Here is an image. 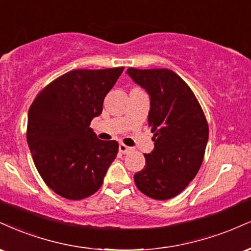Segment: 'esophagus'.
Segmentation results:
<instances>
[{
	"instance_id": "obj_1",
	"label": "esophagus",
	"mask_w": 251,
	"mask_h": 251,
	"mask_svg": "<svg viewBox=\"0 0 251 251\" xmlns=\"http://www.w3.org/2000/svg\"><path fill=\"white\" fill-rule=\"evenodd\" d=\"M131 151H132L131 147L126 146V145H124V144H120L119 145V152L120 153H124V154H126V153L131 152Z\"/></svg>"
}]
</instances>
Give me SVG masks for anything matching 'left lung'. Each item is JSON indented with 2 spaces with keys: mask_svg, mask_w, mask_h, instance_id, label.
<instances>
[{
  "mask_svg": "<svg viewBox=\"0 0 251 251\" xmlns=\"http://www.w3.org/2000/svg\"><path fill=\"white\" fill-rule=\"evenodd\" d=\"M126 74L149 93V126L154 150L145 154L134 182L145 195L168 200L180 194L200 170L208 124L198 99L183 79L168 69L128 68Z\"/></svg>",
  "mask_w": 251,
  "mask_h": 251,
  "instance_id": "obj_1",
  "label": "left lung"
}]
</instances>
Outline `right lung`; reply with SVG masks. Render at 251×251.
<instances>
[{"label":"right lung","mask_w":251,"mask_h":251,"mask_svg":"<svg viewBox=\"0 0 251 251\" xmlns=\"http://www.w3.org/2000/svg\"><path fill=\"white\" fill-rule=\"evenodd\" d=\"M123 70H72L32 101L28 146L39 175L56 194L80 200L100 188L119 145L97 138L90 123L101 114L104 98Z\"/></svg>","instance_id":"right-lung-1"}]
</instances>
